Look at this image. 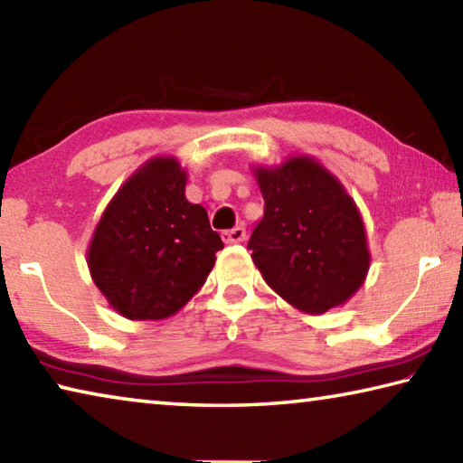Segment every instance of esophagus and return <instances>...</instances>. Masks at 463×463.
<instances>
[{"label":"esophagus","mask_w":463,"mask_h":463,"mask_svg":"<svg viewBox=\"0 0 463 463\" xmlns=\"http://www.w3.org/2000/svg\"><path fill=\"white\" fill-rule=\"evenodd\" d=\"M245 237H247V232L242 226H234V229L222 232V239H224V242H229V245H234V242H242L245 241Z\"/></svg>","instance_id":"esophagus-1"}]
</instances>
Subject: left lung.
Masks as SVG:
<instances>
[{"label":"left lung","mask_w":463,"mask_h":463,"mask_svg":"<svg viewBox=\"0 0 463 463\" xmlns=\"http://www.w3.org/2000/svg\"><path fill=\"white\" fill-rule=\"evenodd\" d=\"M263 218L249 249L263 279L308 315L341 307L370 269L365 226L339 179L312 156L257 167Z\"/></svg>","instance_id":"obj_1"}]
</instances>
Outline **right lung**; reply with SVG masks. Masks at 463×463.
<instances>
[{
	"instance_id": "add662e5",
	"label": "right lung",
	"mask_w": 463,
	"mask_h": 463,
	"mask_svg": "<svg viewBox=\"0 0 463 463\" xmlns=\"http://www.w3.org/2000/svg\"><path fill=\"white\" fill-rule=\"evenodd\" d=\"M185 179L174 156H155L116 192L91 237L93 284L130 320L175 315L224 247L206 210L187 202Z\"/></svg>"
}]
</instances>
